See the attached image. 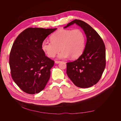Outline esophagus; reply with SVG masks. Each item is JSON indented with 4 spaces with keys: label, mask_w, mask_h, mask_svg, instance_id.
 I'll return each instance as SVG.
<instances>
[{
    "label": "esophagus",
    "mask_w": 121,
    "mask_h": 121,
    "mask_svg": "<svg viewBox=\"0 0 121 121\" xmlns=\"http://www.w3.org/2000/svg\"><path fill=\"white\" fill-rule=\"evenodd\" d=\"M60 60H56V61H55V63L58 64V63H60Z\"/></svg>",
    "instance_id": "obj_1"
}]
</instances>
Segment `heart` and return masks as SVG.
<instances>
[{
	"mask_svg": "<svg viewBox=\"0 0 121 121\" xmlns=\"http://www.w3.org/2000/svg\"><path fill=\"white\" fill-rule=\"evenodd\" d=\"M50 38L51 41L45 40L41 44L43 52L49 57H54L60 49L59 58L70 56L72 59H76L81 56L85 48V35L79 29H60Z\"/></svg>",
	"mask_w": 121,
	"mask_h": 121,
	"instance_id": "obj_1",
	"label": "heart"
}]
</instances>
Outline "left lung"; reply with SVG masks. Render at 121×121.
<instances>
[{"mask_svg":"<svg viewBox=\"0 0 121 121\" xmlns=\"http://www.w3.org/2000/svg\"><path fill=\"white\" fill-rule=\"evenodd\" d=\"M74 24L83 29L87 42L81 56L76 60L67 63V74L76 86L88 88L99 81L104 70L105 47L97 32L85 22L76 19L64 28Z\"/></svg>","mask_w":121,"mask_h":121,"instance_id":"obj_1","label":"left lung"}]
</instances>
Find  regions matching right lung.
<instances>
[{
    "instance_id": "right-lung-1",
    "label": "right lung",
    "mask_w": 121,
    "mask_h": 121,
    "mask_svg": "<svg viewBox=\"0 0 121 121\" xmlns=\"http://www.w3.org/2000/svg\"><path fill=\"white\" fill-rule=\"evenodd\" d=\"M56 28H28L18 35L11 49L9 64L12 77L24 92L38 93L44 88L54 60L45 56L42 42Z\"/></svg>"
}]
</instances>
